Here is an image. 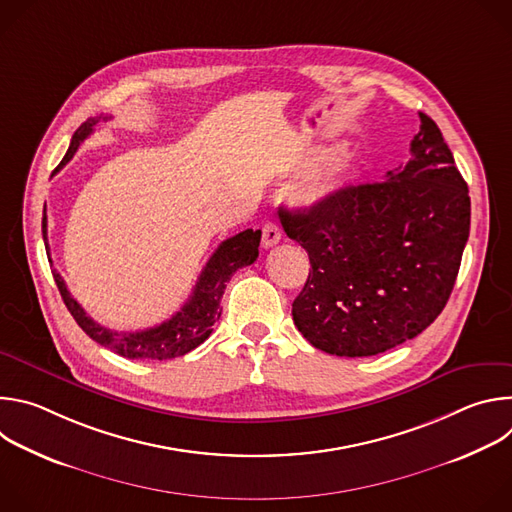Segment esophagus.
<instances>
[{"label": "esophagus", "instance_id": "esophagus-1", "mask_svg": "<svg viewBox=\"0 0 512 512\" xmlns=\"http://www.w3.org/2000/svg\"><path fill=\"white\" fill-rule=\"evenodd\" d=\"M261 241H263V247H265V249L275 247V245L281 241V229H279V225L273 223V221H267V223L263 225V237H261Z\"/></svg>", "mask_w": 512, "mask_h": 512}]
</instances>
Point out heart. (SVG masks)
Returning <instances> with one entry per match:
<instances>
[{
    "label": "heart",
    "mask_w": 512,
    "mask_h": 512,
    "mask_svg": "<svg viewBox=\"0 0 512 512\" xmlns=\"http://www.w3.org/2000/svg\"><path fill=\"white\" fill-rule=\"evenodd\" d=\"M324 158H328L326 150H316L310 158H306V166H314L318 162H322ZM352 166V160L348 154L338 152L334 156H330L318 170H314L298 188H296V202L300 206H316L322 204L324 200H328L344 182V178L348 176Z\"/></svg>",
    "instance_id": "1"
}]
</instances>
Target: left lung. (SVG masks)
Returning a JSON list of instances; mask_svg holds the SVG:
<instances>
[{"label": "left lung", "instance_id": "1", "mask_svg": "<svg viewBox=\"0 0 512 512\" xmlns=\"http://www.w3.org/2000/svg\"><path fill=\"white\" fill-rule=\"evenodd\" d=\"M411 158L383 182L279 208L310 257L291 304L304 338L336 356H373L421 334L446 308L470 235L468 184L440 127L419 113Z\"/></svg>", "mask_w": 512, "mask_h": 512}]
</instances>
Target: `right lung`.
<instances>
[{
	"instance_id": "add662e5",
	"label": "right lung",
	"mask_w": 512,
	"mask_h": 512,
	"mask_svg": "<svg viewBox=\"0 0 512 512\" xmlns=\"http://www.w3.org/2000/svg\"><path fill=\"white\" fill-rule=\"evenodd\" d=\"M101 119L109 117H97V119H87L70 139L68 152L62 158L60 166L56 172L66 166L75 152L79 150V145L93 133L95 125ZM46 208H44V218H42V237L44 245L48 247V237H46ZM259 241H261V231L247 229L227 241L218 245V249L212 253L208 263L204 265L190 300L176 312L170 320L162 322L160 326L148 328V330H139V332H117L109 330L101 324H97L87 312L81 308V304L70 296V291L66 289L64 279L60 273L52 267L54 281L58 285L60 296L72 314V318L77 320V324L83 328V332L99 342L101 346L125 356V358H135V360H168L176 356H184L186 352L194 350L200 346L212 332L214 322L221 318V300L225 294L227 281L233 277V273L241 267H247L255 263L259 257ZM50 257V249H46ZM50 261V259H48Z\"/></svg>"
}]
</instances>
